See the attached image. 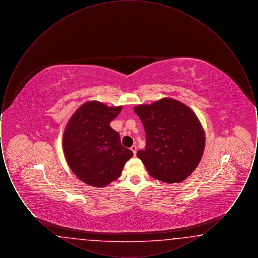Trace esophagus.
I'll return each instance as SVG.
<instances>
[{
	"instance_id": "1",
	"label": "esophagus",
	"mask_w": 258,
	"mask_h": 258,
	"mask_svg": "<svg viewBox=\"0 0 258 258\" xmlns=\"http://www.w3.org/2000/svg\"><path fill=\"white\" fill-rule=\"evenodd\" d=\"M131 150L133 151V153H134V155H136V151H137V147L135 146V145H133L132 147H131Z\"/></svg>"
}]
</instances>
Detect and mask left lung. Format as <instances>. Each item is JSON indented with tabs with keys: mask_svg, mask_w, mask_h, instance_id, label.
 Listing matches in <instances>:
<instances>
[{
	"mask_svg": "<svg viewBox=\"0 0 258 258\" xmlns=\"http://www.w3.org/2000/svg\"><path fill=\"white\" fill-rule=\"evenodd\" d=\"M146 134L145 150L137 152L150 176L166 184L185 180L199 164L205 133L196 113L170 98L135 107Z\"/></svg>",
	"mask_w": 258,
	"mask_h": 258,
	"instance_id": "left-lung-1",
	"label": "left lung"
}]
</instances>
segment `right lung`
Masks as SVG:
<instances>
[{
	"label": "right lung",
	"mask_w": 258,
	"mask_h": 258,
	"mask_svg": "<svg viewBox=\"0 0 258 258\" xmlns=\"http://www.w3.org/2000/svg\"><path fill=\"white\" fill-rule=\"evenodd\" d=\"M122 106L108 107L92 100L82 104L63 132L64 158L76 177L93 186H105L117 180L134 153L121 144L110 125Z\"/></svg>",
	"instance_id": "1"
}]
</instances>
